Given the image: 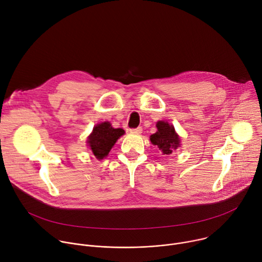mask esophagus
Wrapping results in <instances>:
<instances>
[{"label":"esophagus","instance_id":"obj_1","mask_svg":"<svg viewBox=\"0 0 262 262\" xmlns=\"http://www.w3.org/2000/svg\"><path fill=\"white\" fill-rule=\"evenodd\" d=\"M130 132L134 133V134H141V133L143 132V128H142L141 126H138V127H136V128H132Z\"/></svg>","mask_w":262,"mask_h":262}]
</instances>
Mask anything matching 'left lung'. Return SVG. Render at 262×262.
<instances>
[{"label": "left lung", "mask_w": 262, "mask_h": 262, "mask_svg": "<svg viewBox=\"0 0 262 262\" xmlns=\"http://www.w3.org/2000/svg\"><path fill=\"white\" fill-rule=\"evenodd\" d=\"M157 127L158 132L150 136V141L154 145H158L164 155H171L174 149H177L180 145L178 135L175 133L174 127L168 122L159 121Z\"/></svg>", "instance_id": "obj_1"}]
</instances>
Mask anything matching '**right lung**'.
I'll use <instances>...</instances> for the list:
<instances>
[{
  "instance_id": "obj_1",
  "label": "right lung",
  "mask_w": 262,
  "mask_h": 262,
  "mask_svg": "<svg viewBox=\"0 0 262 262\" xmlns=\"http://www.w3.org/2000/svg\"><path fill=\"white\" fill-rule=\"evenodd\" d=\"M123 134L122 128L112 127L108 122L97 124L88 138L89 146L96 159L101 160L106 157L111 148Z\"/></svg>"
}]
</instances>
